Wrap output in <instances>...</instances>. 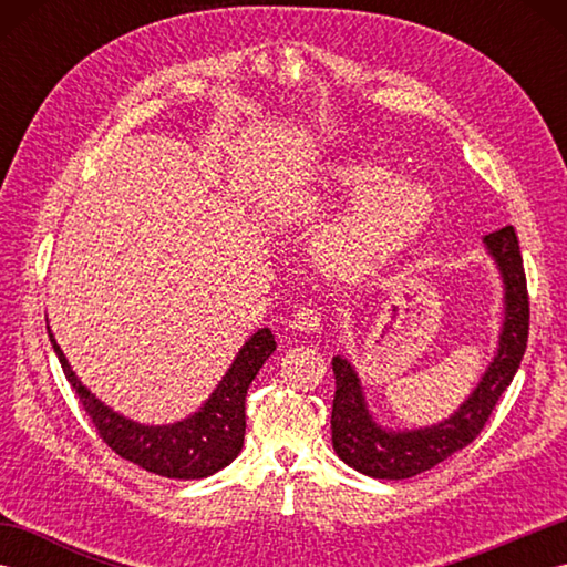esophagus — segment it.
Here are the masks:
<instances>
[{
    "label": "esophagus",
    "mask_w": 567,
    "mask_h": 567,
    "mask_svg": "<svg viewBox=\"0 0 567 567\" xmlns=\"http://www.w3.org/2000/svg\"><path fill=\"white\" fill-rule=\"evenodd\" d=\"M292 329L299 333H315L321 329V311L315 307H302L292 319Z\"/></svg>",
    "instance_id": "34e87169"
}]
</instances>
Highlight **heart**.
<instances>
[{"mask_svg":"<svg viewBox=\"0 0 567 567\" xmlns=\"http://www.w3.org/2000/svg\"><path fill=\"white\" fill-rule=\"evenodd\" d=\"M363 197L321 240V258L333 270H360L414 236L431 212V192L414 179H394L390 167L370 161L333 163L317 183L297 192L287 219L311 224L336 202Z\"/></svg>","mask_w":567,"mask_h":567,"instance_id":"heart-1","label":"heart"}]
</instances>
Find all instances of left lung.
<instances>
[{"instance_id":"8db88e82","label":"left lung","mask_w":567,"mask_h":567,"mask_svg":"<svg viewBox=\"0 0 567 567\" xmlns=\"http://www.w3.org/2000/svg\"><path fill=\"white\" fill-rule=\"evenodd\" d=\"M483 244L497 265L504 290L497 351L475 390L449 419L421 429L382 426L370 412L363 382L351 360L333 355L336 394L331 409V443L341 461L355 467L358 473L378 480H404L426 473L475 441L502 392L512 384L528 341V295L519 238L514 226H504L499 231L487 234Z\"/></svg>"}]
</instances>
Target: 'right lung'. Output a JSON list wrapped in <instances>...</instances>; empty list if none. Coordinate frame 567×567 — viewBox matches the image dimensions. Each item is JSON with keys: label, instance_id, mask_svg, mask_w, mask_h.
<instances>
[{"label": "right lung", "instance_id": "1", "mask_svg": "<svg viewBox=\"0 0 567 567\" xmlns=\"http://www.w3.org/2000/svg\"><path fill=\"white\" fill-rule=\"evenodd\" d=\"M53 351L63 365L72 390L78 392L84 412L97 426L100 436L114 453L126 457L148 473L173 480H202L219 473L244 449L246 433V394L258 370L277 348L270 329H258L238 348L234 363L216 384L209 400L195 414L173 424H141L106 406L97 394H92L75 370L70 368L63 348L48 327Z\"/></svg>", "mask_w": 567, "mask_h": 567}]
</instances>
